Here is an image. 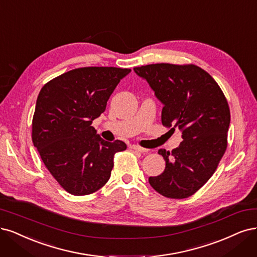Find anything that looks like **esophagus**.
Wrapping results in <instances>:
<instances>
[{
  "label": "esophagus",
  "instance_id": "obj_1",
  "mask_svg": "<svg viewBox=\"0 0 257 257\" xmlns=\"http://www.w3.org/2000/svg\"><path fill=\"white\" fill-rule=\"evenodd\" d=\"M130 149H132V150H134V151H137V152H140V153H147L149 150L148 149H145V148H141V147H139V146H137V145H131L130 146Z\"/></svg>",
  "mask_w": 257,
  "mask_h": 257
}]
</instances>
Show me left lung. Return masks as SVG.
<instances>
[{
    "mask_svg": "<svg viewBox=\"0 0 257 257\" xmlns=\"http://www.w3.org/2000/svg\"><path fill=\"white\" fill-rule=\"evenodd\" d=\"M164 105L162 123L182 131L181 145L161 149L166 168L149 183L162 196L185 199L213 175L225 153L231 113L215 79L196 65L153 64L135 67Z\"/></svg>",
    "mask_w": 257,
    "mask_h": 257,
    "instance_id": "1",
    "label": "left lung"
}]
</instances>
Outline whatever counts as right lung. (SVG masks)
I'll return each instance as SVG.
<instances>
[{
  "instance_id": "1",
  "label": "right lung",
  "mask_w": 257,
  "mask_h": 257,
  "mask_svg": "<svg viewBox=\"0 0 257 257\" xmlns=\"http://www.w3.org/2000/svg\"><path fill=\"white\" fill-rule=\"evenodd\" d=\"M130 72L114 67L77 68L51 79L38 94L33 144L53 178L73 196L102 188L110 178L114 154L126 149L121 140L102 139L91 123Z\"/></svg>"
}]
</instances>
